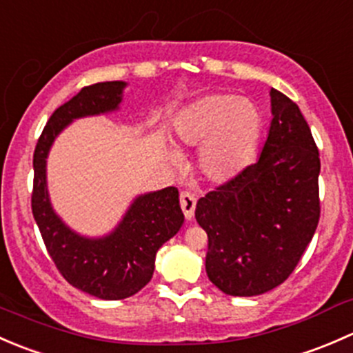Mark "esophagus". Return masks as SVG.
<instances>
[{
  "instance_id": "1",
  "label": "esophagus",
  "mask_w": 353,
  "mask_h": 353,
  "mask_svg": "<svg viewBox=\"0 0 353 353\" xmlns=\"http://www.w3.org/2000/svg\"><path fill=\"white\" fill-rule=\"evenodd\" d=\"M181 208H183L186 220H193L194 208H196V198L191 193H188V191H183L181 193Z\"/></svg>"
}]
</instances>
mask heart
<instances>
[{
  "label": "heart",
  "mask_w": 353,
  "mask_h": 353,
  "mask_svg": "<svg viewBox=\"0 0 353 353\" xmlns=\"http://www.w3.org/2000/svg\"><path fill=\"white\" fill-rule=\"evenodd\" d=\"M261 116L248 99L212 94L184 108L174 121V137L181 147L199 148L198 169L206 181L223 184L239 176L258 147ZM181 163L176 148H165Z\"/></svg>",
  "instance_id": "obj_1"
}]
</instances>
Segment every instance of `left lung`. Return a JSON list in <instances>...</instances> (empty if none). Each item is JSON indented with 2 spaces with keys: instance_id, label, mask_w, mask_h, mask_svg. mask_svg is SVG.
<instances>
[{
  "instance_id": "8db88e82",
  "label": "left lung",
  "mask_w": 353,
  "mask_h": 353,
  "mask_svg": "<svg viewBox=\"0 0 353 353\" xmlns=\"http://www.w3.org/2000/svg\"><path fill=\"white\" fill-rule=\"evenodd\" d=\"M272 123L256 163L196 203L208 236L206 275L227 295L252 297L288 279L319 222V152L301 109L270 90Z\"/></svg>"
}]
</instances>
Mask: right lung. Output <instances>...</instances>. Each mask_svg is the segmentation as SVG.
Here are the masks:
<instances>
[{"mask_svg":"<svg viewBox=\"0 0 353 353\" xmlns=\"http://www.w3.org/2000/svg\"><path fill=\"white\" fill-rule=\"evenodd\" d=\"M126 87V81H104L81 88L52 112L34 152L32 213L46 248L68 283L104 301L131 297L147 285L154 276L157 251L184 223L174 186L134 196L117 225L97 237L71 229L52 206L48 157L54 140L73 121L117 112Z\"/></svg>","mask_w":353,"mask_h":353,"instance_id":"obj_1","label":"right lung"}]
</instances>
